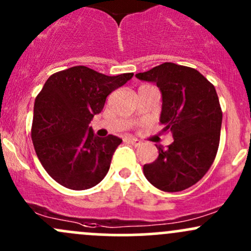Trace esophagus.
I'll list each match as a JSON object with an SVG mask.
<instances>
[{
    "instance_id": "esophagus-1",
    "label": "esophagus",
    "mask_w": 251,
    "mask_h": 251,
    "mask_svg": "<svg viewBox=\"0 0 251 251\" xmlns=\"http://www.w3.org/2000/svg\"><path fill=\"white\" fill-rule=\"evenodd\" d=\"M126 141H127L128 143L132 144V146H134V147H139L142 144V142L139 141V139L133 138V137H126Z\"/></svg>"
}]
</instances>
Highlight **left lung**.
<instances>
[{"mask_svg":"<svg viewBox=\"0 0 251 251\" xmlns=\"http://www.w3.org/2000/svg\"><path fill=\"white\" fill-rule=\"evenodd\" d=\"M136 77L160 89V123L174 139L167 149L156 147L159 156L144 165V176L162 191H183L202 179L218 151L223 112L214 85L195 68L172 62Z\"/></svg>","mask_w":251,"mask_h":251,"instance_id":"left-lung-1","label":"left lung"}]
</instances>
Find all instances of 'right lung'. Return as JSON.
<instances>
[{"label":"right lung","instance_id":"right-lung-1","mask_svg":"<svg viewBox=\"0 0 251 251\" xmlns=\"http://www.w3.org/2000/svg\"><path fill=\"white\" fill-rule=\"evenodd\" d=\"M132 77H109L75 66L48 78L35 100L31 137L42 166L55 181L86 190L104 178L123 139L95 136L89 124L103 109L108 95Z\"/></svg>","mask_w":251,"mask_h":251}]
</instances>
